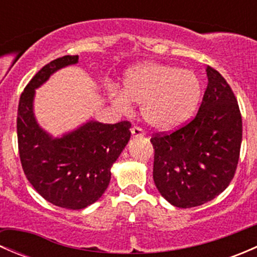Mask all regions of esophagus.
<instances>
[{
	"label": "esophagus",
	"mask_w": 257,
	"mask_h": 257,
	"mask_svg": "<svg viewBox=\"0 0 257 257\" xmlns=\"http://www.w3.org/2000/svg\"><path fill=\"white\" fill-rule=\"evenodd\" d=\"M132 136H133V138H138V137H144L143 129L139 128V126H133V128H132Z\"/></svg>",
	"instance_id": "34e87169"
}]
</instances>
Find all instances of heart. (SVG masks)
<instances>
[{"instance_id": "1", "label": "heart", "mask_w": 257, "mask_h": 257, "mask_svg": "<svg viewBox=\"0 0 257 257\" xmlns=\"http://www.w3.org/2000/svg\"><path fill=\"white\" fill-rule=\"evenodd\" d=\"M123 85L124 90L110 89L113 104L129 112L133 102L142 103L144 120L160 131H169L185 123L195 112L201 97L200 80L194 72L157 62L129 69Z\"/></svg>"}]
</instances>
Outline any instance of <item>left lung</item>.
I'll return each mask as SVG.
<instances>
[{
	"mask_svg": "<svg viewBox=\"0 0 257 257\" xmlns=\"http://www.w3.org/2000/svg\"><path fill=\"white\" fill-rule=\"evenodd\" d=\"M208 87L199 112L186 125L150 139L153 179L165 200L194 208L229 186L239 162L242 120L239 104L224 77L206 67Z\"/></svg>",
	"mask_w": 257,
	"mask_h": 257,
	"instance_id": "left-lung-1",
	"label": "left lung"
}]
</instances>
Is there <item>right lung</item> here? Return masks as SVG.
I'll return each mask as SVG.
<instances>
[{"label": "right lung", "instance_id": "add662e5", "mask_svg": "<svg viewBox=\"0 0 257 257\" xmlns=\"http://www.w3.org/2000/svg\"><path fill=\"white\" fill-rule=\"evenodd\" d=\"M77 63L78 56H64L46 64L26 85L17 114L18 150L28 181L49 203L71 210L87 208L103 195L132 126L88 120L57 138L41 128L33 110L36 89L54 72Z\"/></svg>", "mask_w": 257, "mask_h": 257}]
</instances>
